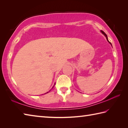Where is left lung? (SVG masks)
<instances>
[{
	"instance_id": "8db88e82",
	"label": "left lung",
	"mask_w": 128,
	"mask_h": 128,
	"mask_svg": "<svg viewBox=\"0 0 128 128\" xmlns=\"http://www.w3.org/2000/svg\"><path fill=\"white\" fill-rule=\"evenodd\" d=\"M101 32H102V33L103 34H104V36L106 37V38H107V40H108V42H109V40H108V37H107V34H105V32H103V31H101ZM110 44H111V43L110 42Z\"/></svg>"
}]
</instances>
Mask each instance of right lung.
<instances>
[{"mask_svg":"<svg viewBox=\"0 0 128 128\" xmlns=\"http://www.w3.org/2000/svg\"><path fill=\"white\" fill-rule=\"evenodd\" d=\"M48 92H47V93H48ZM46 94H47V93H46Z\"/></svg>","mask_w":128,"mask_h":128,"instance_id":"right-lung-1","label":"right lung"}]
</instances>
